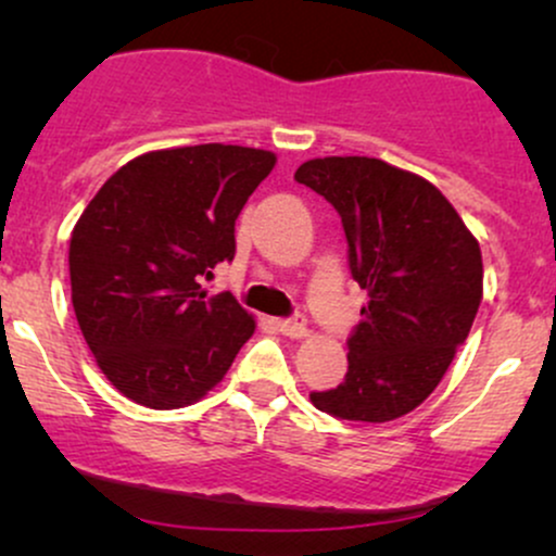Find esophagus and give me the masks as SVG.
<instances>
[{
  "instance_id": "1",
  "label": "esophagus",
  "mask_w": 556,
  "mask_h": 556,
  "mask_svg": "<svg viewBox=\"0 0 556 556\" xmlns=\"http://www.w3.org/2000/svg\"><path fill=\"white\" fill-rule=\"evenodd\" d=\"M274 324H277V329L282 331V334L292 337V340H300V337L308 334V324H305V316H300V314L290 316V318H277Z\"/></svg>"
}]
</instances>
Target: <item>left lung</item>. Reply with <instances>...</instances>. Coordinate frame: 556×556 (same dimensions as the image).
Returning <instances> with one entry per match:
<instances>
[{"label": "left lung", "mask_w": 556, "mask_h": 556, "mask_svg": "<svg viewBox=\"0 0 556 556\" xmlns=\"http://www.w3.org/2000/svg\"><path fill=\"white\" fill-rule=\"evenodd\" d=\"M295 180L340 214L350 274L368 292L342 384L311 400L342 420L405 416L437 389L473 327L481 248L431 182L381 159H311Z\"/></svg>", "instance_id": "1"}]
</instances>
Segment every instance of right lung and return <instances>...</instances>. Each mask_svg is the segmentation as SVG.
Instances as JSON below:
<instances>
[{
    "label": "right lung",
    "instance_id": "1",
    "mask_svg": "<svg viewBox=\"0 0 556 556\" xmlns=\"http://www.w3.org/2000/svg\"><path fill=\"white\" fill-rule=\"evenodd\" d=\"M277 156L242 146L151 151L101 185L70 238L73 308L96 363L154 410L201 400L256 321L203 277L235 258V219Z\"/></svg>",
    "mask_w": 556,
    "mask_h": 556
}]
</instances>
